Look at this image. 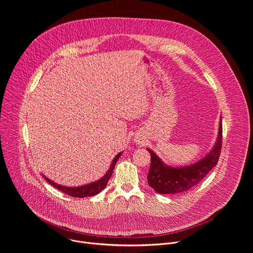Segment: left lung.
<instances>
[{
    "label": "left lung",
    "instance_id": "obj_1",
    "mask_svg": "<svg viewBox=\"0 0 253 253\" xmlns=\"http://www.w3.org/2000/svg\"><path fill=\"white\" fill-rule=\"evenodd\" d=\"M222 146V122L219 124L218 138L212 150L198 162L185 167L165 165L150 149L151 164L147 175L149 185L159 194H176L184 192L198 184L218 162Z\"/></svg>",
    "mask_w": 253,
    "mask_h": 253
}]
</instances>
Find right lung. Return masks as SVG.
Wrapping results in <instances>:
<instances>
[{
  "label": "right lung",
  "mask_w": 253,
  "mask_h": 253,
  "mask_svg": "<svg viewBox=\"0 0 253 253\" xmlns=\"http://www.w3.org/2000/svg\"><path fill=\"white\" fill-rule=\"evenodd\" d=\"M122 152L118 153L115 158L113 159V162L110 166V169L108 170V172L99 180H97L96 182H93L91 184H87V185H84V186H80V187H66V186H62V185H59L55 182H53L52 180L46 178L45 176V179L47 180V181L53 185L55 188H57L58 190L62 191L63 193H66L68 194L69 196H72V197H79V198H84V197H89V196H94L96 194H98L99 192H101L107 185V182L108 180L110 179L112 173H113V170H114V167H115V164L116 162L118 161L119 157L121 156Z\"/></svg>",
  "instance_id": "obj_1"
}]
</instances>
